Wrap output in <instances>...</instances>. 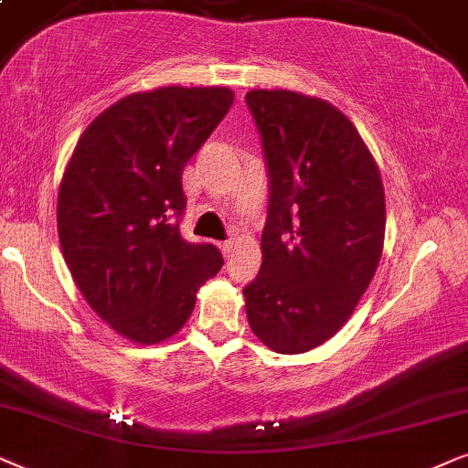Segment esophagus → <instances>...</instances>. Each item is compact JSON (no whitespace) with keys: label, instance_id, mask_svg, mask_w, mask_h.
Listing matches in <instances>:
<instances>
[{"label":"esophagus","instance_id":"esophagus-1","mask_svg":"<svg viewBox=\"0 0 468 468\" xmlns=\"http://www.w3.org/2000/svg\"><path fill=\"white\" fill-rule=\"evenodd\" d=\"M218 246H220V250H222L224 257H229V254L235 250V244H233V241H222V244H218Z\"/></svg>","mask_w":468,"mask_h":468}]
</instances>
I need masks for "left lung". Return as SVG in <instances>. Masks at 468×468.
Masks as SVG:
<instances>
[{"mask_svg":"<svg viewBox=\"0 0 468 468\" xmlns=\"http://www.w3.org/2000/svg\"><path fill=\"white\" fill-rule=\"evenodd\" d=\"M270 171L259 276L244 289L257 338L306 353L348 321L375 278L385 239V190L368 145L327 100L252 90Z\"/></svg>","mask_w":468,"mask_h":468,"instance_id":"1","label":"left lung"}]
</instances>
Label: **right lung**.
<instances>
[{
  "mask_svg": "<svg viewBox=\"0 0 468 468\" xmlns=\"http://www.w3.org/2000/svg\"><path fill=\"white\" fill-rule=\"evenodd\" d=\"M229 87L169 85L102 111L74 147L58 192L64 259L85 302L139 345L171 338L224 263L179 235L186 162L233 104Z\"/></svg>",
  "mask_w": 468,
  "mask_h": 468,
  "instance_id": "1",
  "label": "right lung"
}]
</instances>
